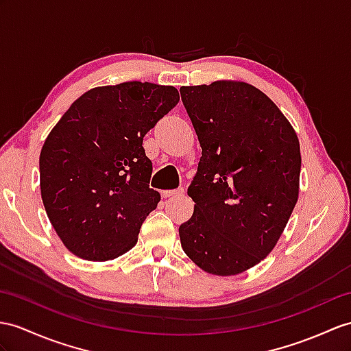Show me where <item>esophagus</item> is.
Masks as SVG:
<instances>
[{
    "label": "esophagus",
    "instance_id": "1",
    "mask_svg": "<svg viewBox=\"0 0 351 351\" xmlns=\"http://www.w3.org/2000/svg\"><path fill=\"white\" fill-rule=\"evenodd\" d=\"M183 193H184L183 187H178V189H174V191H164L162 192V196L167 199V198H173V196H182Z\"/></svg>",
    "mask_w": 351,
    "mask_h": 351
}]
</instances>
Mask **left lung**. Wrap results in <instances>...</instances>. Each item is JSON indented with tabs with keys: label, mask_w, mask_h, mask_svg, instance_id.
Listing matches in <instances>:
<instances>
[{
	"label": "left lung",
	"mask_w": 351,
	"mask_h": 351,
	"mask_svg": "<svg viewBox=\"0 0 351 351\" xmlns=\"http://www.w3.org/2000/svg\"><path fill=\"white\" fill-rule=\"evenodd\" d=\"M202 149L187 189L192 217L178 228L184 253L213 276L253 268L274 249L298 201L301 149L293 126L245 82L183 86Z\"/></svg>",
	"instance_id": "8db88e82"
}]
</instances>
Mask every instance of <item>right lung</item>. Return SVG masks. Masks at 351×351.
Wrapping results in <instances>:
<instances>
[{"mask_svg": "<svg viewBox=\"0 0 351 351\" xmlns=\"http://www.w3.org/2000/svg\"><path fill=\"white\" fill-rule=\"evenodd\" d=\"M180 101L174 86L126 82L84 92L40 153L47 217L77 258L111 261L130 252L160 195L150 189L143 138Z\"/></svg>", "mask_w": 351, "mask_h": 351, "instance_id": "right-lung-1", "label": "right lung"}]
</instances>
